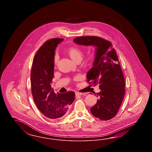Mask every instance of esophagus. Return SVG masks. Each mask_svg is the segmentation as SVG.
Listing matches in <instances>:
<instances>
[{"label": "esophagus", "mask_w": 152, "mask_h": 152, "mask_svg": "<svg viewBox=\"0 0 152 152\" xmlns=\"http://www.w3.org/2000/svg\"><path fill=\"white\" fill-rule=\"evenodd\" d=\"M75 94L76 96H81V95L84 94V93H80V92H75Z\"/></svg>", "instance_id": "esophagus-1"}]
</instances>
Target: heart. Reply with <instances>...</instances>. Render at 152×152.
Instances as JSON below:
<instances>
[{
  "label": "heart",
  "mask_w": 152,
  "mask_h": 152,
  "mask_svg": "<svg viewBox=\"0 0 152 152\" xmlns=\"http://www.w3.org/2000/svg\"><path fill=\"white\" fill-rule=\"evenodd\" d=\"M68 54L73 61L77 62V61L81 60L82 59L83 56V52L79 48L71 47L68 50ZM58 61V56L56 55L54 59L55 63L56 64Z\"/></svg>",
  "instance_id": "obj_1"
}]
</instances>
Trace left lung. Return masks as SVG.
Here are the masks:
<instances>
[{
	"instance_id": "1",
	"label": "left lung",
	"mask_w": 152,
	"mask_h": 152,
	"mask_svg": "<svg viewBox=\"0 0 152 152\" xmlns=\"http://www.w3.org/2000/svg\"><path fill=\"white\" fill-rule=\"evenodd\" d=\"M73 42L95 47L93 67L87 79L95 86L99 84L101 91L96 94L99 99L91 112L100 120H110L116 116L125 94L124 77L116 51L110 42L97 36L78 37Z\"/></svg>"
}]
</instances>
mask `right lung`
Masks as SVG:
<instances>
[{
  "label": "right lung",
  "instance_id": "1",
  "mask_svg": "<svg viewBox=\"0 0 152 152\" xmlns=\"http://www.w3.org/2000/svg\"><path fill=\"white\" fill-rule=\"evenodd\" d=\"M63 39H52L39 48L34 58L31 73V90L37 107L44 116L55 119L64 116L75 99L73 92L56 94L51 88L54 57Z\"/></svg>",
  "mask_w": 152,
  "mask_h": 152
}]
</instances>
